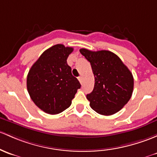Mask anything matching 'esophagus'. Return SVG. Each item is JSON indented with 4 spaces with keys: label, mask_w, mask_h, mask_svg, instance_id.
<instances>
[{
    "label": "esophagus",
    "mask_w": 157,
    "mask_h": 157,
    "mask_svg": "<svg viewBox=\"0 0 157 157\" xmlns=\"http://www.w3.org/2000/svg\"><path fill=\"white\" fill-rule=\"evenodd\" d=\"M78 80L80 81V83H83V77H82V76H80V77H78Z\"/></svg>",
    "instance_id": "obj_1"
}]
</instances>
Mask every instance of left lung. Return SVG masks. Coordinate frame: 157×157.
Here are the masks:
<instances>
[{"label": "left lung", "instance_id": "obj_1", "mask_svg": "<svg viewBox=\"0 0 157 157\" xmlns=\"http://www.w3.org/2000/svg\"><path fill=\"white\" fill-rule=\"evenodd\" d=\"M80 52L90 62L95 77L93 90L86 95L90 107L99 114H114L131 98L134 88L132 74L110 51L94 52L83 48Z\"/></svg>", "mask_w": 157, "mask_h": 157}]
</instances>
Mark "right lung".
<instances>
[{
  "mask_svg": "<svg viewBox=\"0 0 157 157\" xmlns=\"http://www.w3.org/2000/svg\"><path fill=\"white\" fill-rule=\"evenodd\" d=\"M72 47L56 44L44 51L31 66L27 90L34 103L49 114H57L71 105L80 82L67 63Z\"/></svg>",
  "mask_w": 157,
  "mask_h": 157,
  "instance_id": "add662e5",
  "label": "right lung"
}]
</instances>
